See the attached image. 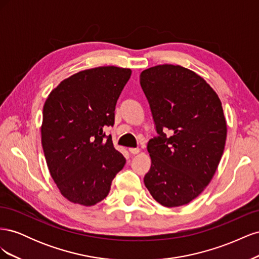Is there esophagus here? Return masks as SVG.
<instances>
[{"label": "esophagus", "mask_w": 259, "mask_h": 259, "mask_svg": "<svg viewBox=\"0 0 259 259\" xmlns=\"http://www.w3.org/2000/svg\"><path fill=\"white\" fill-rule=\"evenodd\" d=\"M128 150H130V152L132 154H138L140 152V149L139 148H130Z\"/></svg>", "instance_id": "34e87169"}]
</instances>
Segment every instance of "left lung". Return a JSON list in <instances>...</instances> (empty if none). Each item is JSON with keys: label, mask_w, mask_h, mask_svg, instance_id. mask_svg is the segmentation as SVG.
<instances>
[{"label": "left lung", "mask_w": 259, "mask_h": 259, "mask_svg": "<svg viewBox=\"0 0 259 259\" xmlns=\"http://www.w3.org/2000/svg\"><path fill=\"white\" fill-rule=\"evenodd\" d=\"M139 77L158 133L147 146L151 167L145 186L163 206L188 204L205 189L222 159V101L203 77L182 66L151 67Z\"/></svg>", "instance_id": "1"}]
</instances>
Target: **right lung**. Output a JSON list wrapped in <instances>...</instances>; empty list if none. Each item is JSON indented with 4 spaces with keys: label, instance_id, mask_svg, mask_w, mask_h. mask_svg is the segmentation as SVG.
<instances>
[{
    "label": "right lung",
    "instance_id": "1",
    "mask_svg": "<svg viewBox=\"0 0 259 259\" xmlns=\"http://www.w3.org/2000/svg\"><path fill=\"white\" fill-rule=\"evenodd\" d=\"M131 69L114 66L84 70L54 89L43 107L42 147L52 178L72 203L92 206L110 191L125 158L105 130Z\"/></svg>",
    "mask_w": 259,
    "mask_h": 259
}]
</instances>
